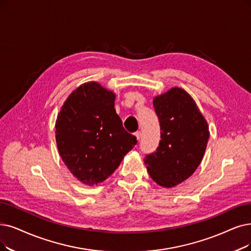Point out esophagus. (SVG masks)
Masks as SVG:
<instances>
[{
  "mask_svg": "<svg viewBox=\"0 0 251 251\" xmlns=\"http://www.w3.org/2000/svg\"><path fill=\"white\" fill-rule=\"evenodd\" d=\"M141 132H136L135 133V137H136V139L138 140V141H139V140H140V138H141Z\"/></svg>",
  "mask_w": 251,
  "mask_h": 251,
  "instance_id": "esophagus-1",
  "label": "esophagus"
}]
</instances>
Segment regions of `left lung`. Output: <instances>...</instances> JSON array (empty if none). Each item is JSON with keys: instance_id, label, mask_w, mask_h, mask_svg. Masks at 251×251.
I'll return each instance as SVG.
<instances>
[{"instance_id": "1", "label": "left lung", "mask_w": 251, "mask_h": 251, "mask_svg": "<svg viewBox=\"0 0 251 251\" xmlns=\"http://www.w3.org/2000/svg\"><path fill=\"white\" fill-rule=\"evenodd\" d=\"M160 125L159 146L147 154V171L158 185L174 187L192 176L201 164L209 140L207 120L195 100L181 87L153 99Z\"/></svg>"}]
</instances>
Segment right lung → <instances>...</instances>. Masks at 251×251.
<instances>
[{
    "mask_svg": "<svg viewBox=\"0 0 251 251\" xmlns=\"http://www.w3.org/2000/svg\"><path fill=\"white\" fill-rule=\"evenodd\" d=\"M115 94L96 81L78 86L57 114L58 152L80 182L93 186L113 174L136 144L117 115Z\"/></svg>",
    "mask_w": 251,
    "mask_h": 251,
    "instance_id": "obj_1",
    "label": "right lung"
}]
</instances>
